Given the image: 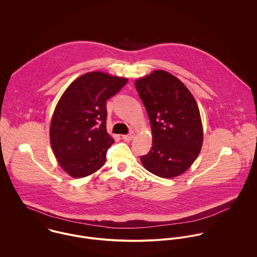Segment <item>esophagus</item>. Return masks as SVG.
I'll return each mask as SVG.
<instances>
[{
    "label": "esophagus",
    "instance_id": "esophagus-1",
    "mask_svg": "<svg viewBox=\"0 0 257 257\" xmlns=\"http://www.w3.org/2000/svg\"><path fill=\"white\" fill-rule=\"evenodd\" d=\"M134 137H135V133H134V132H131L128 135L122 136V140L125 141V142H130V141H132V140L134 139Z\"/></svg>",
    "mask_w": 257,
    "mask_h": 257
}]
</instances>
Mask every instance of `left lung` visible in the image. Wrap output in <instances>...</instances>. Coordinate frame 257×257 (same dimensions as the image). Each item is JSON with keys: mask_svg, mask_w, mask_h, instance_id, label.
I'll use <instances>...</instances> for the list:
<instances>
[{"mask_svg": "<svg viewBox=\"0 0 257 257\" xmlns=\"http://www.w3.org/2000/svg\"><path fill=\"white\" fill-rule=\"evenodd\" d=\"M147 111L152 147L141 156L145 168L162 178L184 173L200 153L203 127L198 105L183 83L163 70L135 82Z\"/></svg>", "mask_w": 257, "mask_h": 257, "instance_id": "1", "label": "left lung"}]
</instances>
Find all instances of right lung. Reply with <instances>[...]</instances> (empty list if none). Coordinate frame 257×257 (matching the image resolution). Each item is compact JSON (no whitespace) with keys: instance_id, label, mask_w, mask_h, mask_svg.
Returning a JSON list of instances; mask_svg holds the SVG:
<instances>
[{"instance_id":"1","label":"right lung","mask_w":257,"mask_h":257,"mask_svg":"<svg viewBox=\"0 0 257 257\" xmlns=\"http://www.w3.org/2000/svg\"><path fill=\"white\" fill-rule=\"evenodd\" d=\"M127 79L103 72L77 78L65 90L53 112L50 144L60 166L74 178L86 177L106 162L114 143L107 133V101Z\"/></svg>"}]
</instances>
